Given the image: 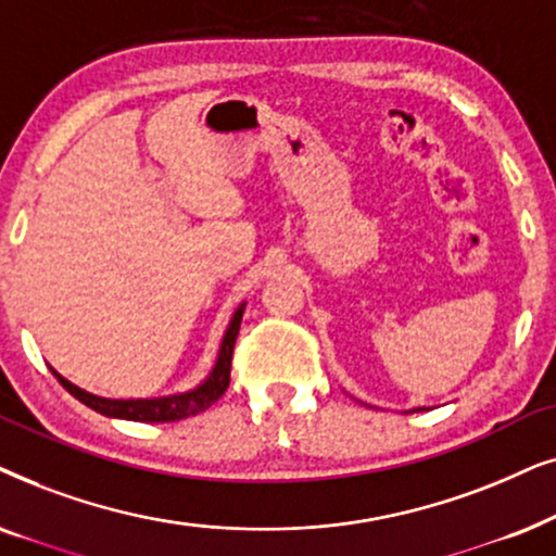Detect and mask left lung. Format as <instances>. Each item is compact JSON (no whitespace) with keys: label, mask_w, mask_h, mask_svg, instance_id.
<instances>
[{"label":"left lung","mask_w":556,"mask_h":556,"mask_svg":"<svg viewBox=\"0 0 556 556\" xmlns=\"http://www.w3.org/2000/svg\"><path fill=\"white\" fill-rule=\"evenodd\" d=\"M412 412H425V406H417V409H412Z\"/></svg>","instance_id":"obj_1"}]
</instances>
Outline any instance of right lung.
Returning a JSON list of instances; mask_svg holds the SVG:
<instances>
[{
	"label": "right lung",
	"instance_id": "right-lung-1",
	"mask_svg": "<svg viewBox=\"0 0 556 556\" xmlns=\"http://www.w3.org/2000/svg\"><path fill=\"white\" fill-rule=\"evenodd\" d=\"M243 307H247V302H241V305L236 307L231 323H228L224 340H220L218 358H216V366H213V371L205 376V381L198 383L195 389L182 391V394L154 396V399H106V396H96V394H88L84 389H78L76 383L63 379L55 368H50V371L55 374V379L61 381V387L65 391H71L78 402L91 406L93 412L103 414V417L131 419V421H177L185 417H195V414L205 412L211 404H216L218 399L226 394L228 381H231V355H233L236 336H239V328H241Z\"/></svg>",
	"mask_w": 556,
	"mask_h": 556
}]
</instances>
